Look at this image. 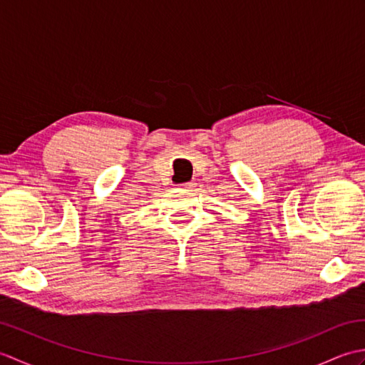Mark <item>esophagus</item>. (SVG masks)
Wrapping results in <instances>:
<instances>
[{"label": "esophagus", "instance_id": "1", "mask_svg": "<svg viewBox=\"0 0 365 365\" xmlns=\"http://www.w3.org/2000/svg\"><path fill=\"white\" fill-rule=\"evenodd\" d=\"M180 187L185 188V190H192V188L196 187V183H195V182H185V183L180 185Z\"/></svg>", "mask_w": 365, "mask_h": 365}]
</instances>
